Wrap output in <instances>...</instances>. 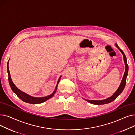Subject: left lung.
Returning <instances> with one entry per match:
<instances>
[{"mask_svg": "<svg viewBox=\"0 0 135 135\" xmlns=\"http://www.w3.org/2000/svg\"><path fill=\"white\" fill-rule=\"evenodd\" d=\"M115 46L120 50V51H121V52L122 53V54L124 56V62H125V71L123 78V79L122 80L121 84H120V86L119 87V88L118 89V90H117V91L115 93L113 94L111 97L105 99V100H101V101H95V100H86L87 101H88L89 103H91L92 104H97V105H100V104H107L108 103H110L112 101H114V100L117 98V97L122 93V91H123V90L125 88V85H126V77L127 75V74H128V70H129V67H128V65H127V60H126V56L125 55V54L124 53V52L122 51V50H121L120 49V47L118 46V45L117 44H115Z\"/></svg>", "mask_w": 135, "mask_h": 135, "instance_id": "1", "label": "left lung"}]
</instances>
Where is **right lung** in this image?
Masks as SVG:
<instances>
[{"label":"right lung","mask_w":135,"mask_h":135,"mask_svg":"<svg viewBox=\"0 0 135 135\" xmlns=\"http://www.w3.org/2000/svg\"><path fill=\"white\" fill-rule=\"evenodd\" d=\"M9 62H8V66H7V69H8V79H9V84L10 85V87L12 90V91L13 93H15L16 95L21 99V100L27 102V103H31V104H38V103H41L44 102L45 101H46V100H49V98H51L52 97H53V96L54 95V94H55L56 90H57V85L58 84L60 80V79L61 76L60 77V78L59 79V80L57 81V85L56 86L55 90L54 91V93L49 96H46V97H32L30 95H27V94L23 93L22 91H21L20 90H19L14 84L11 80V76H10V72H9Z\"/></svg>","instance_id":"obj_1"}]
</instances>
